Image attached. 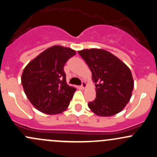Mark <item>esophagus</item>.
Returning <instances> with one entry per match:
<instances>
[{"label": "esophagus", "instance_id": "34e87169", "mask_svg": "<svg viewBox=\"0 0 157 157\" xmlns=\"http://www.w3.org/2000/svg\"><path fill=\"white\" fill-rule=\"evenodd\" d=\"M81 87H82V89H83V90H84V89H86V82H85V81H83V82H82Z\"/></svg>", "mask_w": 157, "mask_h": 157}]
</instances>
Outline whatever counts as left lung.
I'll return each mask as SVG.
<instances>
[{
  "label": "left lung",
  "mask_w": 157,
  "mask_h": 157,
  "mask_svg": "<svg viewBox=\"0 0 157 157\" xmlns=\"http://www.w3.org/2000/svg\"><path fill=\"white\" fill-rule=\"evenodd\" d=\"M78 53L90 67L96 86V99L88 103L90 110L102 117L121 112L131 99L134 89L129 67L104 49H83Z\"/></svg>",
  "instance_id": "8db88e82"
}]
</instances>
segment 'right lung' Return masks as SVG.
Wrapping results in <instances>:
<instances>
[{
	"mask_svg": "<svg viewBox=\"0 0 157 157\" xmlns=\"http://www.w3.org/2000/svg\"><path fill=\"white\" fill-rule=\"evenodd\" d=\"M75 54L70 48L54 45L39 54L23 70V90L32 105L42 113L61 114L69 106L76 88L66 82L64 66Z\"/></svg>",
	"mask_w": 157,
	"mask_h": 157,
	"instance_id": "1",
	"label": "right lung"
}]
</instances>
